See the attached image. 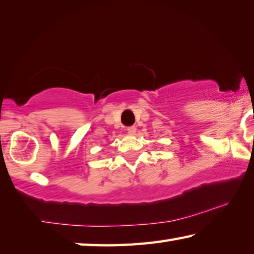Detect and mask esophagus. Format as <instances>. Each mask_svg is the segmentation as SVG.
I'll return each mask as SVG.
<instances>
[{
    "mask_svg": "<svg viewBox=\"0 0 254 254\" xmlns=\"http://www.w3.org/2000/svg\"><path fill=\"white\" fill-rule=\"evenodd\" d=\"M127 131L128 134H134V133L136 132V127H135L134 126H132V127H128L127 128Z\"/></svg>",
    "mask_w": 254,
    "mask_h": 254,
    "instance_id": "34e87169",
    "label": "esophagus"
}]
</instances>
